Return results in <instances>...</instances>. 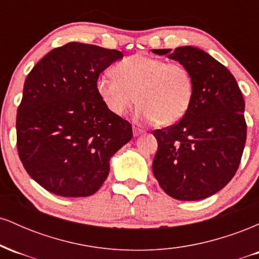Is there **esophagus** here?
Masks as SVG:
<instances>
[{
  "label": "esophagus",
  "mask_w": 259,
  "mask_h": 259,
  "mask_svg": "<svg viewBox=\"0 0 259 259\" xmlns=\"http://www.w3.org/2000/svg\"><path fill=\"white\" fill-rule=\"evenodd\" d=\"M133 134H134V136H139V135H141V134H144V130H141V129H139V127H136V126H134L133 127Z\"/></svg>",
  "instance_id": "obj_1"
}]
</instances>
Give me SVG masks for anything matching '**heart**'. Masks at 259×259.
Wrapping results in <instances>:
<instances>
[{"instance_id":"obj_1","label":"heart","mask_w":259,"mask_h":259,"mask_svg":"<svg viewBox=\"0 0 259 259\" xmlns=\"http://www.w3.org/2000/svg\"><path fill=\"white\" fill-rule=\"evenodd\" d=\"M96 89L103 105L123 115L139 101L134 119L140 124L158 121L168 126L179 121L191 105L194 80L185 65L146 55L124 59L100 74Z\"/></svg>"}]
</instances>
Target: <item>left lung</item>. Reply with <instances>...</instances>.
I'll return each mask as SVG.
<instances>
[{
  "label": "left lung",
  "instance_id": "8db88e82",
  "mask_svg": "<svg viewBox=\"0 0 259 259\" xmlns=\"http://www.w3.org/2000/svg\"><path fill=\"white\" fill-rule=\"evenodd\" d=\"M185 65L194 80L191 105L181 120L153 135L158 142L152 170L175 200L214 195L233 179L246 144L245 101L234 75L194 46L152 50Z\"/></svg>",
  "mask_w": 259,
  "mask_h": 259
}]
</instances>
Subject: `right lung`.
Returning a JSON list of instances; mask_svg holds the SVG:
<instances>
[{"mask_svg":"<svg viewBox=\"0 0 259 259\" xmlns=\"http://www.w3.org/2000/svg\"><path fill=\"white\" fill-rule=\"evenodd\" d=\"M123 53L69 42L52 50L26 76L17 114V147L37 184L63 197H86L102 186L109 160L133 138L129 121L103 105L100 74Z\"/></svg>","mask_w":259,"mask_h":259,"instance_id":"1","label":"right lung"}]
</instances>
